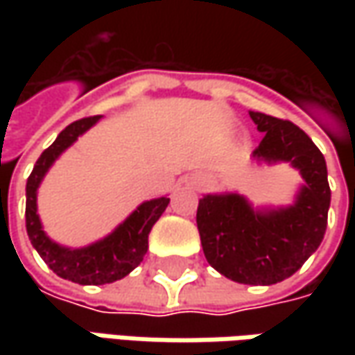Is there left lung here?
I'll return each instance as SVG.
<instances>
[{
	"instance_id": "8db88e82",
	"label": "left lung",
	"mask_w": 355,
	"mask_h": 355,
	"mask_svg": "<svg viewBox=\"0 0 355 355\" xmlns=\"http://www.w3.org/2000/svg\"><path fill=\"white\" fill-rule=\"evenodd\" d=\"M265 132L254 156L291 162L304 178L293 207L252 211L235 193L199 199L198 229L207 263L241 284H277L293 277L320 247L330 207L326 159L291 120L249 112Z\"/></svg>"
}]
</instances>
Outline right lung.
<instances>
[{
    "instance_id": "add662e5",
    "label": "right lung",
    "mask_w": 355,
    "mask_h": 355,
    "mask_svg": "<svg viewBox=\"0 0 355 355\" xmlns=\"http://www.w3.org/2000/svg\"><path fill=\"white\" fill-rule=\"evenodd\" d=\"M98 118L101 116H87L69 124L57 136V140L39 156L31 175L27 178L25 227L29 241L53 272L78 284H108L124 279L130 270H134L142 263L144 254L148 251V235L152 227L170 203V198L146 201L112 235L87 249H64L43 233L37 215V187L62 150H67L94 122H98Z\"/></svg>"
}]
</instances>
